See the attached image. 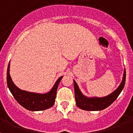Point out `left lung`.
Masks as SVG:
<instances>
[{
  "mask_svg": "<svg viewBox=\"0 0 133 133\" xmlns=\"http://www.w3.org/2000/svg\"><path fill=\"white\" fill-rule=\"evenodd\" d=\"M126 80V70H124V74L122 82L118 88L112 93L104 97H87L81 92L77 83L74 80V88H75V96L76 100V104L80 109L84 110H101L110 106L118 95L121 92L125 84Z\"/></svg>",
  "mask_w": 133,
  "mask_h": 133,
  "instance_id": "left-lung-1",
  "label": "left lung"
}]
</instances>
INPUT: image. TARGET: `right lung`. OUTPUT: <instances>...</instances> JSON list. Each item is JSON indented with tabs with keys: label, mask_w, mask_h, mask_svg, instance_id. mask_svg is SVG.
Instances as JSON below:
<instances>
[{
	"label": "right lung",
	"mask_w": 133,
	"mask_h": 133,
	"mask_svg": "<svg viewBox=\"0 0 133 133\" xmlns=\"http://www.w3.org/2000/svg\"><path fill=\"white\" fill-rule=\"evenodd\" d=\"M9 70H10V62L7 69V85L12 95H13L14 98L21 106L31 111L46 110L53 106L56 98V90L58 89L61 80L63 77V76L56 81L53 87L49 92L40 94L28 92L26 90L18 89L12 81Z\"/></svg>",
	"instance_id": "add662e5"
}]
</instances>
